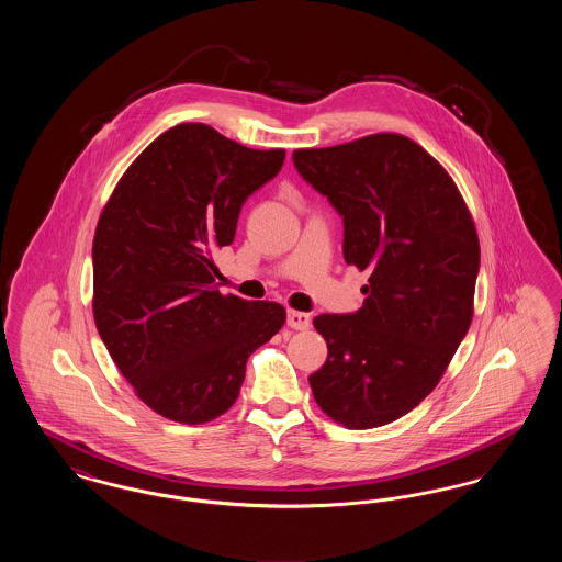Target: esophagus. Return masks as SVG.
Here are the masks:
<instances>
[{
	"label": "esophagus",
	"instance_id": "34e87169",
	"mask_svg": "<svg viewBox=\"0 0 562 562\" xmlns=\"http://www.w3.org/2000/svg\"><path fill=\"white\" fill-rule=\"evenodd\" d=\"M289 326L294 328V330H305V328H310L312 326V318H310V314H305V312H296V310H291L289 312Z\"/></svg>",
	"mask_w": 562,
	"mask_h": 562
}]
</instances>
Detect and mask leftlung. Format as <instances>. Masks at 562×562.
Wrapping results in <instances>:
<instances>
[{
	"mask_svg": "<svg viewBox=\"0 0 562 562\" xmlns=\"http://www.w3.org/2000/svg\"><path fill=\"white\" fill-rule=\"evenodd\" d=\"M299 175L344 216V259L369 271L356 314L314 326L328 358L310 376L348 429L396 422L438 385L474 316L481 241L442 164L413 138L376 133L296 149Z\"/></svg>",
	"mask_w": 562,
	"mask_h": 562,
	"instance_id": "1",
	"label": "left lung"
}]
</instances>
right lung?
I'll use <instances>...</instances> for the list:
<instances>
[{
  "mask_svg": "<svg viewBox=\"0 0 562 562\" xmlns=\"http://www.w3.org/2000/svg\"><path fill=\"white\" fill-rule=\"evenodd\" d=\"M284 156L179 124L140 151L99 216V335L138 401L170 422L200 426L229 411L248 356L286 322L276 301L218 293L213 261L234 241L244 200Z\"/></svg>",
  "mask_w": 562,
  "mask_h": 562,
  "instance_id": "obj_1",
  "label": "right lung"
}]
</instances>
